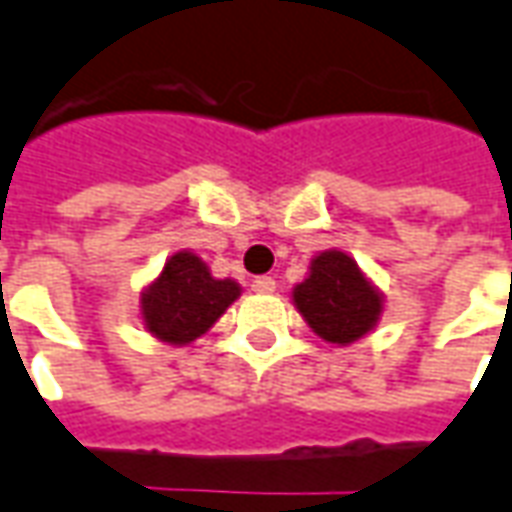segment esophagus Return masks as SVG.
<instances>
[{"instance_id": "1", "label": "esophagus", "mask_w": 512, "mask_h": 512, "mask_svg": "<svg viewBox=\"0 0 512 512\" xmlns=\"http://www.w3.org/2000/svg\"><path fill=\"white\" fill-rule=\"evenodd\" d=\"M250 290L259 292V295H270V292H276V278L270 276H259L250 281Z\"/></svg>"}]
</instances>
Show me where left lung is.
Segmentation results:
<instances>
[{"instance_id":"left-lung-1","label":"left lung","mask_w":512,"mask_h":512,"mask_svg":"<svg viewBox=\"0 0 512 512\" xmlns=\"http://www.w3.org/2000/svg\"><path fill=\"white\" fill-rule=\"evenodd\" d=\"M292 303L320 340L351 345L376 329L384 295L345 250L317 253L309 273L292 290Z\"/></svg>"}]
</instances>
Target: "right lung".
<instances>
[{"label": "right lung", "instance_id": "right-lung-1", "mask_svg": "<svg viewBox=\"0 0 512 512\" xmlns=\"http://www.w3.org/2000/svg\"><path fill=\"white\" fill-rule=\"evenodd\" d=\"M242 295L234 278H214L192 250L172 253L139 298L144 329L169 345H189L225 315Z\"/></svg>", "mask_w": 512, "mask_h": 512}]
</instances>
